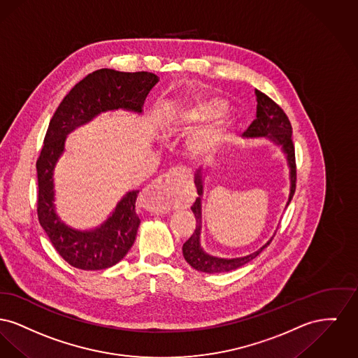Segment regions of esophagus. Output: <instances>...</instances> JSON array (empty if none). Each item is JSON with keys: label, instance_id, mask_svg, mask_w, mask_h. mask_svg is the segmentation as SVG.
<instances>
[{"label": "esophagus", "instance_id": "esophagus-1", "mask_svg": "<svg viewBox=\"0 0 358 358\" xmlns=\"http://www.w3.org/2000/svg\"><path fill=\"white\" fill-rule=\"evenodd\" d=\"M185 170L173 167L153 180L143 189V202L153 214H164L170 208V198L173 189L180 185Z\"/></svg>", "mask_w": 358, "mask_h": 358}]
</instances>
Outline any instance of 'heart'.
<instances>
[{"label": "heart", "instance_id": "1", "mask_svg": "<svg viewBox=\"0 0 358 358\" xmlns=\"http://www.w3.org/2000/svg\"><path fill=\"white\" fill-rule=\"evenodd\" d=\"M224 109L225 103L221 99L213 96H199L180 108H176L173 113L179 122L194 125L217 117L222 113ZM225 138V122H211L189 136L188 150L198 157L210 156L221 147Z\"/></svg>", "mask_w": 358, "mask_h": 358}]
</instances>
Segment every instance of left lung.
Returning a JSON list of instances; mask_svg holds the SVG:
<instances>
[{"label":"left lung","instance_id":"left-lung-1","mask_svg":"<svg viewBox=\"0 0 358 358\" xmlns=\"http://www.w3.org/2000/svg\"><path fill=\"white\" fill-rule=\"evenodd\" d=\"M255 94L257 98V112H256V120L249 125V128L244 132L245 137H268L272 141H275L278 145H282V152L287 155V162L291 170V192L288 198V203L291 202L295 188H296V163H295V147L292 141V127L291 122L284 113L282 108L271 99L268 95L264 94L260 90H255ZM195 186L198 191V198L195 203L191 206V210L196 220V227L192 233V236L183 244V256L192 268L201 272L206 273H221V272H229L233 269H237L243 266L250 260H253L256 256H259L264 249L271 244L268 241L264 245L262 249L257 252L238 257V259H220L210 256L203 252L199 244V236H201V227H202V205L201 198L203 194V186H202V178L198 173L195 179Z\"/></svg>","mask_w":358,"mask_h":358}]
</instances>
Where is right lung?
I'll return each instance as SVG.
<instances>
[{
    "instance_id": "1",
    "label": "right lung",
    "mask_w": 358,
    "mask_h": 358,
    "mask_svg": "<svg viewBox=\"0 0 358 358\" xmlns=\"http://www.w3.org/2000/svg\"><path fill=\"white\" fill-rule=\"evenodd\" d=\"M157 82L159 76L148 71L96 70L76 83L50 121L36 162L38 222L57 253L78 269H105L124 259L140 225L134 208L138 191L128 192L112 217L94 230L79 231L60 222L54 210L52 172L64 150L66 136L101 112L127 109L141 113L147 95Z\"/></svg>"
}]
</instances>
